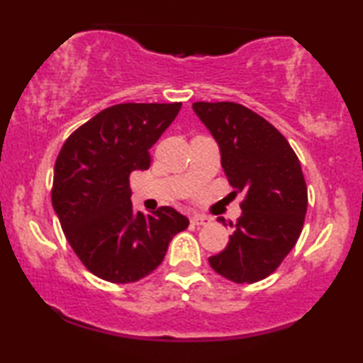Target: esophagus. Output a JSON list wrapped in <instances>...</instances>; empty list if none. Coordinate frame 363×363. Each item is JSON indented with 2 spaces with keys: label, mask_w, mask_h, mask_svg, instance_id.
Masks as SVG:
<instances>
[{
  "label": "esophagus",
  "mask_w": 363,
  "mask_h": 363,
  "mask_svg": "<svg viewBox=\"0 0 363 363\" xmlns=\"http://www.w3.org/2000/svg\"><path fill=\"white\" fill-rule=\"evenodd\" d=\"M190 221H191V225H195V226H205V225H210V223H211L210 218L203 216V215H193L190 218Z\"/></svg>",
  "instance_id": "esophagus-1"
}]
</instances>
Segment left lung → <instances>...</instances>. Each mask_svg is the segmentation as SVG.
<instances>
[{
	"instance_id": "8db88e82",
	"label": "left lung",
	"mask_w": 363,
	"mask_h": 363,
	"mask_svg": "<svg viewBox=\"0 0 363 363\" xmlns=\"http://www.w3.org/2000/svg\"><path fill=\"white\" fill-rule=\"evenodd\" d=\"M193 111L220 147L230 185L245 191L230 242L208 261L226 279L252 284L274 272L301 236L307 211L301 162L277 128L241 104L195 102Z\"/></svg>"
}]
</instances>
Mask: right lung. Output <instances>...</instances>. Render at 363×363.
Instances as JSON below:
<instances>
[{
    "label": "right lung",
    "mask_w": 363,
    "mask_h": 363,
    "mask_svg": "<svg viewBox=\"0 0 363 363\" xmlns=\"http://www.w3.org/2000/svg\"><path fill=\"white\" fill-rule=\"evenodd\" d=\"M182 102L118 104L99 112L64 142L54 167L52 208L66 240L92 274L128 284L162 264L188 218L162 206L133 211L128 177L148 170L150 148Z\"/></svg>",
    "instance_id": "right-lung-1"
}]
</instances>
